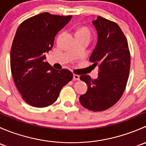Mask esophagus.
<instances>
[{"instance_id":"1","label":"esophagus","mask_w":146,"mask_h":146,"mask_svg":"<svg viewBox=\"0 0 146 146\" xmlns=\"http://www.w3.org/2000/svg\"><path fill=\"white\" fill-rule=\"evenodd\" d=\"M73 80H80V76H78V75L74 74V75H73Z\"/></svg>"}]
</instances>
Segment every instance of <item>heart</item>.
<instances>
[{
  "instance_id": "heart-1",
  "label": "heart",
  "mask_w": 146,
  "mask_h": 146,
  "mask_svg": "<svg viewBox=\"0 0 146 146\" xmlns=\"http://www.w3.org/2000/svg\"><path fill=\"white\" fill-rule=\"evenodd\" d=\"M80 34H84V35H90V32L89 31V29H86V28H82V29H79L77 32V35H80Z\"/></svg>"
}]
</instances>
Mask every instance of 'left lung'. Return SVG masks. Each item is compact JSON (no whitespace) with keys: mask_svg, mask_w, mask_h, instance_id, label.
<instances>
[{"mask_svg":"<svg viewBox=\"0 0 146 146\" xmlns=\"http://www.w3.org/2000/svg\"><path fill=\"white\" fill-rule=\"evenodd\" d=\"M92 24L98 39L90 61L98 66L99 75L95 80L88 75L80 76L88 91L80 97V102L88 110L101 111L121 98L129 78L131 56L127 39L117 23L99 16Z\"/></svg>","mask_w":146,"mask_h":146,"instance_id":"left-lung-1","label":"left lung"}]
</instances>
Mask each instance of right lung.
I'll return each instance as SVG.
<instances>
[{
  "instance_id": "right-lung-1",
  "label": "right lung",
  "mask_w": 146,
  "mask_h": 146,
  "mask_svg": "<svg viewBox=\"0 0 146 146\" xmlns=\"http://www.w3.org/2000/svg\"><path fill=\"white\" fill-rule=\"evenodd\" d=\"M71 17L43 13L27 19L17 28L10 51L11 73L22 98L32 107L52 104L73 78L70 70H56L44 61L55 36Z\"/></svg>"
}]
</instances>
